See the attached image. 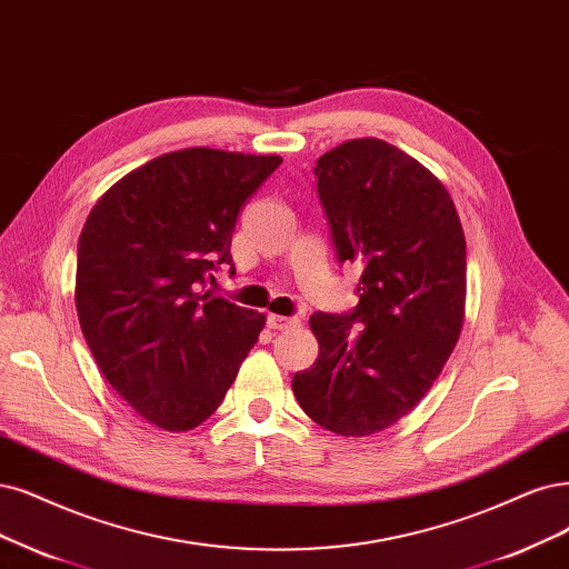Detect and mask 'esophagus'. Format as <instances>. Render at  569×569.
<instances>
[{"label":"esophagus","instance_id":"obj_1","mask_svg":"<svg viewBox=\"0 0 569 569\" xmlns=\"http://www.w3.org/2000/svg\"><path fill=\"white\" fill-rule=\"evenodd\" d=\"M267 326L273 328V330H292V328L300 326V319H296V317H279V313H269Z\"/></svg>","mask_w":569,"mask_h":569}]
</instances>
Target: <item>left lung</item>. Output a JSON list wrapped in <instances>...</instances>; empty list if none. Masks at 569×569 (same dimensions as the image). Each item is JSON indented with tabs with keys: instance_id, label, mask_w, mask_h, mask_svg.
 Listing matches in <instances>:
<instances>
[{
	"instance_id": "obj_1",
	"label": "left lung",
	"mask_w": 569,
	"mask_h": 569,
	"mask_svg": "<svg viewBox=\"0 0 569 569\" xmlns=\"http://www.w3.org/2000/svg\"><path fill=\"white\" fill-rule=\"evenodd\" d=\"M313 176L340 264L363 271L349 313H311L319 359L292 391L319 427L370 436L422 401L459 340L465 229L443 182L385 140L342 142Z\"/></svg>"
}]
</instances>
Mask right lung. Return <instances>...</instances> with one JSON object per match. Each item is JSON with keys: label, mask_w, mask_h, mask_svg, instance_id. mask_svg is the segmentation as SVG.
Masks as SVG:
<instances>
[{"label": "right lung", "mask_w": 569, "mask_h": 569, "mask_svg": "<svg viewBox=\"0 0 569 569\" xmlns=\"http://www.w3.org/2000/svg\"><path fill=\"white\" fill-rule=\"evenodd\" d=\"M281 157L168 152L102 194L77 246V317L104 380L147 422L189 431L218 410L264 317L206 290L231 267L246 199Z\"/></svg>", "instance_id": "1"}]
</instances>
